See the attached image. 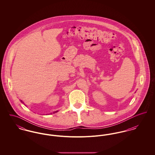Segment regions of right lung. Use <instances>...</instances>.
<instances>
[{
  "mask_svg": "<svg viewBox=\"0 0 155 155\" xmlns=\"http://www.w3.org/2000/svg\"><path fill=\"white\" fill-rule=\"evenodd\" d=\"M21 102H22V101H21ZM57 111H54V113H56V112H57Z\"/></svg>",
  "mask_w": 155,
  "mask_h": 155,
  "instance_id": "right-lung-1",
  "label": "right lung"
}]
</instances>
